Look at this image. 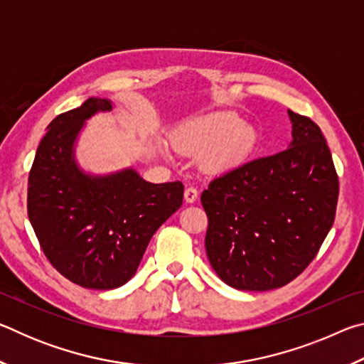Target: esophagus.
Segmentation results:
<instances>
[{"label":"esophagus","mask_w":364,"mask_h":364,"mask_svg":"<svg viewBox=\"0 0 364 364\" xmlns=\"http://www.w3.org/2000/svg\"><path fill=\"white\" fill-rule=\"evenodd\" d=\"M197 196H199V193H197L196 188H186V191H184V200H186L188 204H194L197 200Z\"/></svg>","instance_id":"esophagus-1"}]
</instances>
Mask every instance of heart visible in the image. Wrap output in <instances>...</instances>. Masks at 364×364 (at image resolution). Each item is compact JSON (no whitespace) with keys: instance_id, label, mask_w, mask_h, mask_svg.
<instances>
[{"instance_id":"b5f03b06","label":"heart","mask_w":364,"mask_h":364,"mask_svg":"<svg viewBox=\"0 0 364 364\" xmlns=\"http://www.w3.org/2000/svg\"><path fill=\"white\" fill-rule=\"evenodd\" d=\"M176 151L202 154L210 173H226L247 162L258 146V132L232 112H215L183 123L171 134Z\"/></svg>"}]
</instances>
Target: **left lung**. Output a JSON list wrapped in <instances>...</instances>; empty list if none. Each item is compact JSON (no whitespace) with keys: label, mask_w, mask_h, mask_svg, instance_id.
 Wrapping results in <instances>:
<instances>
[{"label":"left lung","mask_w":364,"mask_h":364,"mask_svg":"<svg viewBox=\"0 0 364 364\" xmlns=\"http://www.w3.org/2000/svg\"><path fill=\"white\" fill-rule=\"evenodd\" d=\"M287 114L286 151L226 171L200 196L208 262L239 291H271L297 278L334 223L338 178L329 147L315 122Z\"/></svg>","instance_id":"obj_1"}]
</instances>
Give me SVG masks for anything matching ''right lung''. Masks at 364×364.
I'll use <instances>...</instances> for the list:
<instances>
[{
	"label": "right lung",
	"mask_w": 364,
	"mask_h": 364,
	"mask_svg": "<svg viewBox=\"0 0 364 364\" xmlns=\"http://www.w3.org/2000/svg\"><path fill=\"white\" fill-rule=\"evenodd\" d=\"M112 109L90 97L48 125L28 175V220L48 260L75 284L109 291L130 281L147 244L183 204L181 181L154 184L128 167L85 171L77 141L86 120Z\"/></svg>",
	"instance_id": "obj_1"
}]
</instances>
